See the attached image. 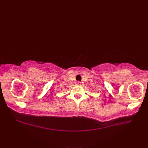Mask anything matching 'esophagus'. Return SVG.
I'll return each instance as SVG.
<instances>
[{"instance_id":"1","label":"esophagus","mask_w":148,"mask_h":148,"mask_svg":"<svg viewBox=\"0 0 148 148\" xmlns=\"http://www.w3.org/2000/svg\"><path fill=\"white\" fill-rule=\"evenodd\" d=\"M76 84H77V85H80V84H81V82H80V81H77Z\"/></svg>"}]
</instances>
